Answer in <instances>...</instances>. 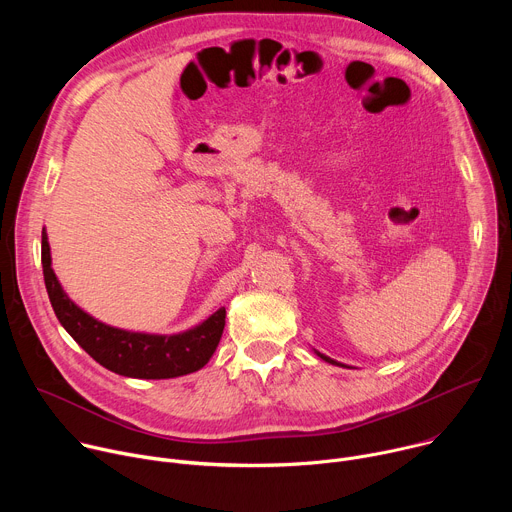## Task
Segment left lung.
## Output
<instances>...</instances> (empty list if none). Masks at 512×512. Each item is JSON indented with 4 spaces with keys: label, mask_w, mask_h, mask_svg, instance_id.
Segmentation results:
<instances>
[{
    "label": "left lung",
    "mask_w": 512,
    "mask_h": 512,
    "mask_svg": "<svg viewBox=\"0 0 512 512\" xmlns=\"http://www.w3.org/2000/svg\"><path fill=\"white\" fill-rule=\"evenodd\" d=\"M322 360H326V362H330V364H336V367H346V364H342V362H338V360H334V358H330V356H326V354H322V352H318V350H314ZM346 369H350V367H346Z\"/></svg>",
    "instance_id": "1"
}]
</instances>
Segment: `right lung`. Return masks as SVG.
<instances>
[{
  "label": "right lung",
  "mask_w": 512,
  "mask_h": 512,
  "mask_svg": "<svg viewBox=\"0 0 512 512\" xmlns=\"http://www.w3.org/2000/svg\"><path fill=\"white\" fill-rule=\"evenodd\" d=\"M42 271L54 314L62 328L101 367L129 379H176L200 371L214 354L225 330L221 308L200 324L176 334L133 332L109 326L72 302L62 289L50 257L48 233L42 229Z\"/></svg>",
  "instance_id": "right-lung-1"
}]
</instances>
